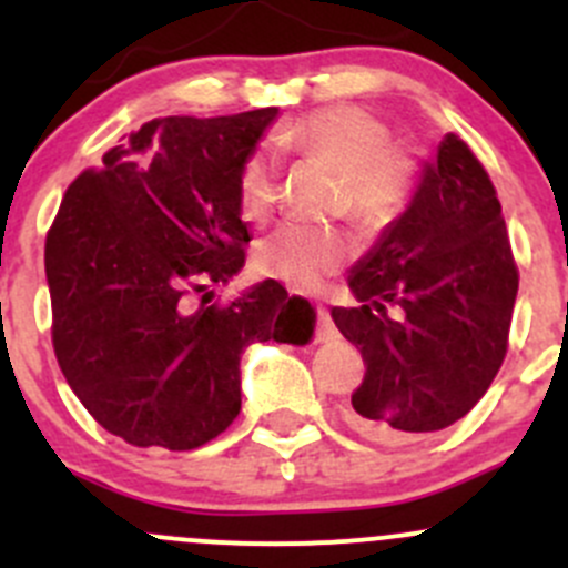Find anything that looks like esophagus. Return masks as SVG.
Returning a JSON list of instances; mask_svg holds the SVG:
<instances>
[{"mask_svg": "<svg viewBox=\"0 0 568 568\" xmlns=\"http://www.w3.org/2000/svg\"><path fill=\"white\" fill-rule=\"evenodd\" d=\"M338 338V327L333 324V316H329L327 307H316V341L318 344H327V341Z\"/></svg>", "mask_w": 568, "mask_h": 568, "instance_id": "34e87169", "label": "esophagus"}]
</instances>
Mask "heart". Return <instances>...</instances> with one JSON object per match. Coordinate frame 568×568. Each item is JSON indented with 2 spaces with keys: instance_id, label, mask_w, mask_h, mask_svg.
<instances>
[{
  "instance_id": "obj_1",
  "label": "heart",
  "mask_w": 568,
  "mask_h": 568,
  "mask_svg": "<svg viewBox=\"0 0 568 568\" xmlns=\"http://www.w3.org/2000/svg\"><path fill=\"white\" fill-rule=\"evenodd\" d=\"M274 146L327 163L344 178L346 211L366 227L394 222L416 189V163L390 150V132L379 115L361 104H329L291 121L274 135ZM277 194L274 163L252 152L239 174L241 213L250 222L268 216ZM349 244L335 230L283 224L257 244L255 266L291 288L311 291L341 268Z\"/></svg>"
}]
</instances>
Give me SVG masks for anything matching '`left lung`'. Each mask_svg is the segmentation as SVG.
<instances>
[{"label":"left lung","mask_w":568,"mask_h":568,"mask_svg":"<svg viewBox=\"0 0 568 568\" xmlns=\"http://www.w3.org/2000/svg\"><path fill=\"white\" fill-rule=\"evenodd\" d=\"M346 283L361 305L333 307V322L366 361L352 427L407 442L464 418L505 361L519 272L497 191L458 135L422 163L405 211Z\"/></svg>","instance_id":"left-lung-1"}]
</instances>
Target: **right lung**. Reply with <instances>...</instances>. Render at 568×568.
<instances>
[{
    "label": "right lung",
    "instance_id": "right-lung-1",
    "mask_svg": "<svg viewBox=\"0 0 568 568\" xmlns=\"http://www.w3.org/2000/svg\"><path fill=\"white\" fill-rule=\"evenodd\" d=\"M277 113L150 121L60 202L47 235L54 355L85 410L132 447H202L239 416L246 346L311 341L316 311L277 280L227 307L185 302L244 268L239 174Z\"/></svg>",
    "mask_w": 568,
    "mask_h": 568
}]
</instances>
